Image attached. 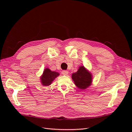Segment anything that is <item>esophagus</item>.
Masks as SVG:
<instances>
[{
	"mask_svg": "<svg viewBox=\"0 0 132 132\" xmlns=\"http://www.w3.org/2000/svg\"><path fill=\"white\" fill-rule=\"evenodd\" d=\"M61 73H62V74L64 75H66L68 74V72L67 71H62Z\"/></svg>",
	"mask_w": 132,
	"mask_h": 132,
	"instance_id": "esophagus-1",
	"label": "esophagus"
}]
</instances>
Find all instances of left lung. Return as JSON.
Masks as SVG:
<instances>
[{
  "label": "left lung",
  "mask_w": 132,
  "mask_h": 132,
  "mask_svg": "<svg viewBox=\"0 0 132 132\" xmlns=\"http://www.w3.org/2000/svg\"><path fill=\"white\" fill-rule=\"evenodd\" d=\"M72 79L79 89L85 90L92 85L93 75L84 66H81L77 72L72 74Z\"/></svg>",
  "instance_id": "1"
}]
</instances>
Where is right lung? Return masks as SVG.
<instances>
[{
	"instance_id": "add662e5",
	"label": "right lung",
	"mask_w": 132,
	"mask_h": 132,
	"mask_svg": "<svg viewBox=\"0 0 132 132\" xmlns=\"http://www.w3.org/2000/svg\"><path fill=\"white\" fill-rule=\"evenodd\" d=\"M59 75V73L57 72L52 71L48 68H45L42 75L40 77L41 84L43 86L51 85L54 80Z\"/></svg>"
}]
</instances>
